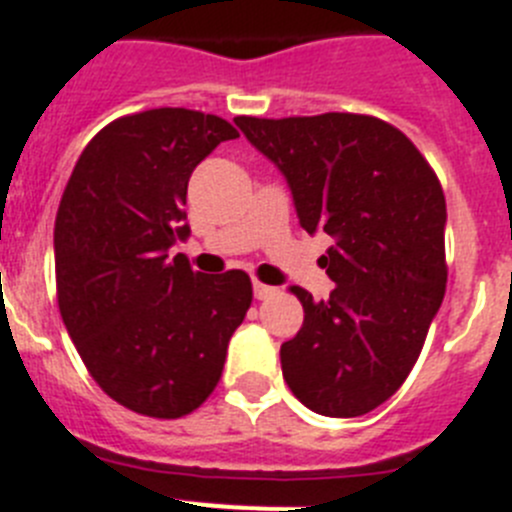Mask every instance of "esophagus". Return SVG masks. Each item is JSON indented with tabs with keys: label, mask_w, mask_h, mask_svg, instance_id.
Returning <instances> with one entry per match:
<instances>
[{
	"label": "esophagus",
	"mask_w": 512,
	"mask_h": 512,
	"mask_svg": "<svg viewBox=\"0 0 512 512\" xmlns=\"http://www.w3.org/2000/svg\"><path fill=\"white\" fill-rule=\"evenodd\" d=\"M252 290H255V298H257V301H262V298L275 296V290H278V288H273V285L262 283V280H255V283H252Z\"/></svg>",
	"instance_id": "esophagus-1"
}]
</instances>
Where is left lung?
Returning a JSON list of instances; mask_svg holds the SVG:
<instances>
[{"label":"left lung","mask_w":512,"mask_h":512,"mask_svg":"<svg viewBox=\"0 0 512 512\" xmlns=\"http://www.w3.org/2000/svg\"><path fill=\"white\" fill-rule=\"evenodd\" d=\"M293 191L306 232L336 245L321 257L331 296L303 303L280 347L288 388L331 418L365 416L408 377L446 290V201L439 176L398 127L370 114L234 117Z\"/></svg>","instance_id":"8db88e82"}]
</instances>
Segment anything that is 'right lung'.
<instances>
[{
    "instance_id": "obj_1",
    "label": "right lung",
    "mask_w": 512,
    "mask_h": 512,
    "mask_svg": "<svg viewBox=\"0 0 512 512\" xmlns=\"http://www.w3.org/2000/svg\"><path fill=\"white\" fill-rule=\"evenodd\" d=\"M239 132L216 114L160 107L91 137L55 214V293L86 370L119 405L150 418L196 411L222 377L252 306L245 270L204 275L186 255L193 168Z\"/></svg>"
}]
</instances>
